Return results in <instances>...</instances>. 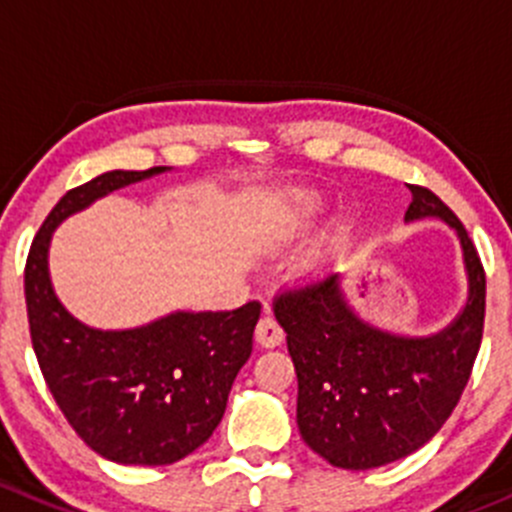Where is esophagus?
Returning <instances> with one entry per match:
<instances>
[{
    "label": "esophagus",
    "mask_w": 512,
    "mask_h": 512,
    "mask_svg": "<svg viewBox=\"0 0 512 512\" xmlns=\"http://www.w3.org/2000/svg\"><path fill=\"white\" fill-rule=\"evenodd\" d=\"M285 338L283 328L278 326V321L272 318V315H265V318H260V323H257L255 328V341L260 348H275L280 346Z\"/></svg>",
    "instance_id": "obj_1"
}]
</instances>
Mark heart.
<instances>
[{"label": "heart", "instance_id": "b5f03b06", "mask_svg": "<svg viewBox=\"0 0 512 512\" xmlns=\"http://www.w3.org/2000/svg\"><path fill=\"white\" fill-rule=\"evenodd\" d=\"M285 207H288L290 222H293L295 227H300V224L310 222L315 214L321 212V199L315 197V194H310V191H290L288 199H285ZM343 229H346V224H341L338 232H343ZM326 262H328V255L323 247L313 250L310 255H305L303 260H300L298 265L300 278L318 280L323 272H326Z\"/></svg>", "mask_w": 512, "mask_h": 512}]
</instances>
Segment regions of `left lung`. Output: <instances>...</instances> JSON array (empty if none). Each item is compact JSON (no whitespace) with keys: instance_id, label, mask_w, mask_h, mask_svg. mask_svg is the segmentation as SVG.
Wrapping results in <instances>:
<instances>
[{"instance_id":"8db88e82","label":"left lung","mask_w":512,"mask_h":512,"mask_svg":"<svg viewBox=\"0 0 512 512\" xmlns=\"http://www.w3.org/2000/svg\"><path fill=\"white\" fill-rule=\"evenodd\" d=\"M409 189L404 222L439 219L460 242L467 295L447 326L429 336L374 326L353 308L343 275L275 300L298 376L300 437L343 470H374L424 447L450 419L480 351L485 272L475 245L437 194Z\"/></svg>"}]
</instances>
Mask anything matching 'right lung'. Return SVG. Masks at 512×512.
<instances>
[{
    "label": "right lung",
    "mask_w": 512,
    "mask_h": 512,
    "mask_svg": "<svg viewBox=\"0 0 512 512\" xmlns=\"http://www.w3.org/2000/svg\"><path fill=\"white\" fill-rule=\"evenodd\" d=\"M166 171L171 166L105 171L70 189L37 232L25 267L32 348L47 389L90 450L118 465H171L212 437L260 321L252 300L237 310H174L143 326L103 331L57 298L55 229L113 191Z\"/></svg>",
    "instance_id": "obj_1"
}]
</instances>
